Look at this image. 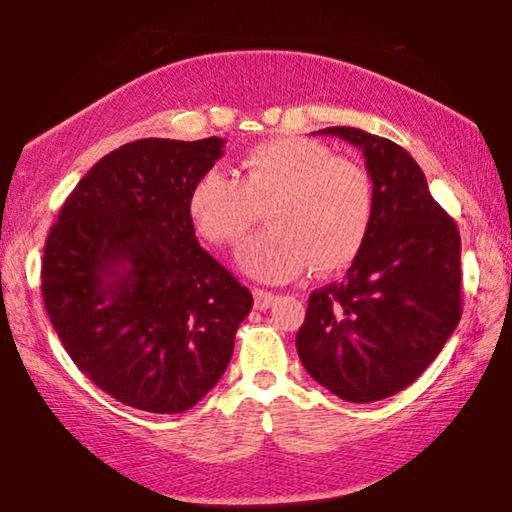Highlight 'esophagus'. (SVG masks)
Segmentation results:
<instances>
[{
    "instance_id": "1",
    "label": "esophagus",
    "mask_w": 512,
    "mask_h": 512,
    "mask_svg": "<svg viewBox=\"0 0 512 512\" xmlns=\"http://www.w3.org/2000/svg\"><path fill=\"white\" fill-rule=\"evenodd\" d=\"M275 300H277L275 293L263 291V289H254V305H256V310H268V307L275 303Z\"/></svg>"
}]
</instances>
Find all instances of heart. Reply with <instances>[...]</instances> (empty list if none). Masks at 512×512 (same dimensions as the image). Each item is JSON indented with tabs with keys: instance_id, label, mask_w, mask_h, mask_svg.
<instances>
[{
	"instance_id": "b5f03b06",
	"label": "heart",
	"mask_w": 512,
	"mask_h": 512,
	"mask_svg": "<svg viewBox=\"0 0 512 512\" xmlns=\"http://www.w3.org/2000/svg\"><path fill=\"white\" fill-rule=\"evenodd\" d=\"M268 228L237 251L249 277L282 284L307 265L345 268L359 256L375 219V188L359 163L335 158L303 137H275L242 153L237 177L209 170L188 195V214L212 244H237L261 216Z\"/></svg>"
}]
</instances>
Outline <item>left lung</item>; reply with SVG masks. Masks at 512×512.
Segmentation results:
<instances>
[{
    "instance_id": "8db88e82",
    "label": "left lung",
    "mask_w": 512,
    "mask_h": 512,
    "mask_svg": "<svg viewBox=\"0 0 512 512\" xmlns=\"http://www.w3.org/2000/svg\"><path fill=\"white\" fill-rule=\"evenodd\" d=\"M366 158L375 219L352 268L314 291L296 349L307 373L349 403L410 387L461 319V237L403 146L335 125Z\"/></svg>"
}]
</instances>
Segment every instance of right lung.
<instances>
[{"label":"right lung","instance_id":"add662e5","mask_svg":"<svg viewBox=\"0 0 512 512\" xmlns=\"http://www.w3.org/2000/svg\"><path fill=\"white\" fill-rule=\"evenodd\" d=\"M226 139H137L90 167L41 263L46 312L88 380L130 408L174 415L226 373L254 298L200 247L188 195Z\"/></svg>","mask_w":512,"mask_h":512}]
</instances>
